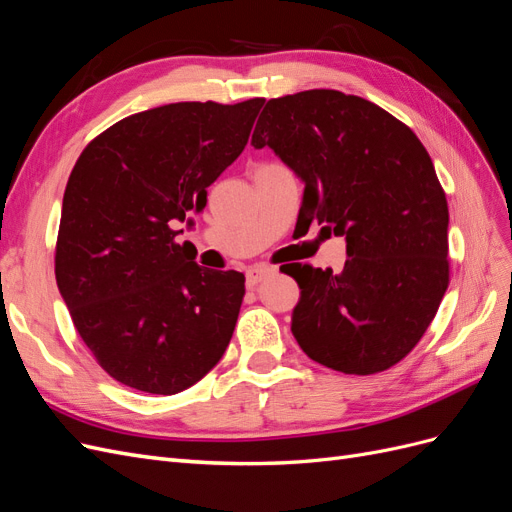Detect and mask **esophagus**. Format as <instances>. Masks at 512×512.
I'll list each match as a JSON object with an SVG mask.
<instances>
[{
  "label": "esophagus",
  "instance_id": "34e87169",
  "mask_svg": "<svg viewBox=\"0 0 512 512\" xmlns=\"http://www.w3.org/2000/svg\"><path fill=\"white\" fill-rule=\"evenodd\" d=\"M273 273H275V269H271V267H254V269H250V271L245 273L247 286L254 288V286H258L262 280H265V277H269V275H273Z\"/></svg>",
  "mask_w": 512,
  "mask_h": 512
}]
</instances>
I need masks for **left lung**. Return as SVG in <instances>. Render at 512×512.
<instances>
[{
  "mask_svg": "<svg viewBox=\"0 0 512 512\" xmlns=\"http://www.w3.org/2000/svg\"><path fill=\"white\" fill-rule=\"evenodd\" d=\"M305 183L299 220L346 237L342 273L294 265L292 335L316 363L369 376L421 342L448 288V205L416 134L335 89L273 98L252 134Z\"/></svg>",
  "mask_w": 512,
  "mask_h": 512,
  "instance_id": "left-lung-1",
  "label": "left lung"
}]
</instances>
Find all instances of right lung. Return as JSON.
<instances>
[{
	"instance_id": "obj_1",
	"label": "right lung",
	"mask_w": 512,
	"mask_h": 512,
	"mask_svg": "<svg viewBox=\"0 0 512 512\" xmlns=\"http://www.w3.org/2000/svg\"><path fill=\"white\" fill-rule=\"evenodd\" d=\"M265 98L177 102L117 121L76 160L61 205L55 277L98 365L130 389L175 395L218 365L245 275L213 271L177 224L247 145Z\"/></svg>"
}]
</instances>
